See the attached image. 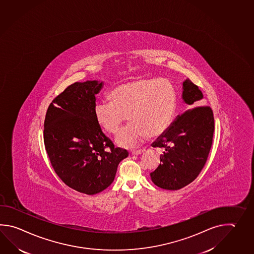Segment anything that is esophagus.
<instances>
[{
  "instance_id": "1",
  "label": "esophagus",
  "mask_w": 254,
  "mask_h": 254,
  "mask_svg": "<svg viewBox=\"0 0 254 254\" xmlns=\"http://www.w3.org/2000/svg\"><path fill=\"white\" fill-rule=\"evenodd\" d=\"M145 152V149H141V150H133L131 151V154L134 155H141L142 153Z\"/></svg>"
}]
</instances>
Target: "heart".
Returning <instances> with one entry per match:
<instances>
[{"mask_svg":"<svg viewBox=\"0 0 254 254\" xmlns=\"http://www.w3.org/2000/svg\"><path fill=\"white\" fill-rule=\"evenodd\" d=\"M110 101L100 100L94 106V116L105 131L120 130L116 144L133 147L147 136L157 137L170 127L176 115L178 96L174 84L166 78H135L116 86L109 94Z\"/></svg>","mask_w":254,"mask_h":254,"instance_id":"obj_1","label":"heart"}]
</instances>
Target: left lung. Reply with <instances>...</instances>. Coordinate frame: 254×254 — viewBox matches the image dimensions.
Wrapping results in <instances>:
<instances>
[{
    "label": "left lung",
    "mask_w": 254,
    "mask_h": 254,
    "mask_svg": "<svg viewBox=\"0 0 254 254\" xmlns=\"http://www.w3.org/2000/svg\"><path fill=\"white\" fill-rule=\"evenodd\" d=\"M182 98L187 105V111L178 115L152 145L164 152L160 165L150 174L151 180L166 190H179L193 181L205 165L212 146V109L200 106L203 95L189 78L183 82Z\"/></svg>",
    "instance_id": "1"
}]
</instances>
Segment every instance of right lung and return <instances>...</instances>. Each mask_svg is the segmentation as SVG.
I'll use <instances>...</instances> for the list:
<instances>
[{
    "mask_svg": "<svg viewBox=\"0 0 254 254\" xmlns=\"http://www.w3.org/2000/svg\"><path fill=\"white\" fill-rule=\"evenodd\" d=\"M102 87L99 80L73 83L52 100L44 121V144L54 171L67 187L88 195L109 187L120 161L128 156L95 119V96Z\"/></svg>",
    "mask_w": 254,
    "mask_h": 254,
    "instance_id": "add662e5",
    "label": "right lung"
}]
</instances>
